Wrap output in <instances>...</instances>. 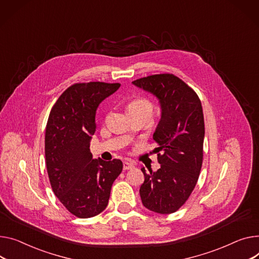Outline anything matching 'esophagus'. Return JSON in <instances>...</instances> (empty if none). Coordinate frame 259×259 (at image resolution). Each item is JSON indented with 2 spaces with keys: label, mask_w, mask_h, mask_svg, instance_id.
<instances>
[{
  "label": "esophagus",
  "mask_w": 259,
  "mask_h": 259,
  "mask_svg": "<svg viewBox=\"0 0 259 259\" xmlns=\"http://www.w3.org/2000/svg\"><path fill=\"white\" fill-rule=\"evenodd\" d=\"M135 167V164L133 163V162H131V161H125L124 162V169H132V168H134Z\"/></svg>",
  "instance_id": "1"
}]
</instances>
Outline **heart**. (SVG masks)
<instances>
[{
  "label": "heart",
  "mask_w": 259,
  "mask_h": 259,
  "mask_svg": "<svg viewBox=\"0 0 259 259\" xmlns=\"http://www.w3.org/2000/svg\"><path fill=\"white\" fill-rule=\"evenodd\" d=\"M130 111H146L149 113H152L154 110L153 103L144 97L134 99L129 105Z\"/></svg>",
  "instance_id": "b5f03b06"
}]
</instances>
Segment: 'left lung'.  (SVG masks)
I'll list each match as a JSON object with an SVG mask.
<instances>
[{"label": "left lung", "mask_w": 259, "mask_h": 259, "mask_svg": "<svg viewBox=\"0 0 259 259\" xmlns=\"http://www.w3.org/2000/svg\"><path fill=\"white\" fill-rule=\"evenodd\" d=\"M159 99L161 119L153 134L160 168L142 171L140 194L146 208L167 214L192 195L203 162L204 116L196 92L173 74H157L132 82Z\"/></svg>", "instance_id": "1"}]
</instances>
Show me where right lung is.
<instances>
[{
    "label": "right lung",
    "mask_w": 259,
    "mask_h": 259,
    "mask_svg": "<svg viewBox=\"0 0 259 259\" xmlns=\"http://www.w3.org/2000/svg\"><path fill=\"white\" fill-rule=\"evenodd\" d=\"M119 86L99 81L75 83L61 94L48 118L45 153L50 183L64 207L81 219L106 208L112 184L122 173L119 159H93L90 150L97 108Z\"/></svg>",
    "instance_id": "1"
}]
</instances>
